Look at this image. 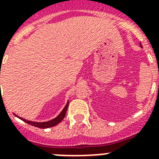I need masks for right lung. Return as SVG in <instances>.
Returning <instances> with one entry per match:
<instances>
[{"instance_id": "obj_1", "label": "right lung", "mask_w": 159, "mask_h": 159, "mask_svg": "<svg viewBox=\"0 0 159 159\" xmlns=\"http://www.w3.org/2000/svg\"><path fill=\"white\" fill-rule=\"evenodd\" d=\"M67 107H68V102L67 103V105H66V106L64 107V109L62 111V112L58 115V116H57L56 118L52 120L47 121V122H41V123H39V122H33V121L26 120L20 118V117H19V118L21 119V120H22L23 121H25V123L29 124V125H30L38 127V128H40V129L50 128V127H53V126L57 125V124H59L60 122L63 120V118L65 117V115H66V112H67Z\"/></svg>"}]
</instances>
